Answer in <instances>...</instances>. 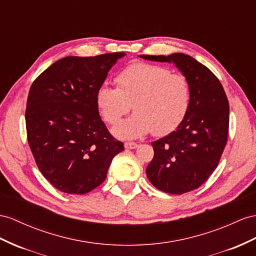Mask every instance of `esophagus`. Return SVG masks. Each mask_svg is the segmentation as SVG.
Instances as JSON below:
<instances>
[{"label":"esophagus","mask_w":256,"mask_h":256,"mask_svg":"<svg viewBox=\"0 0 256 256\" xmlns=\"http://www.w3.org/2000/svg\"><path fill=\"white\" fill-rule=\"evenodd\" d=\"M124 147H126V149H135L138 147V145H137L136 142H126V144H124Z\"/></svg>","instance_id":"34e87169"}]
</instances>
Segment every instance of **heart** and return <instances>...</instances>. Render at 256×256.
Returning <instances> with one entry per match:
<instances>
[{
	"mask_svg": "<svg viewBox=\"0 0 256 256\" xmlns=\"http://www.w3.org/2000/svg\"><path fill=\"white\" fill-rule=\"evenodd\" d=\"M116 88L102 85L96 104L104 120L114 126L130 110L135 114L114 128L120 138H135L152 130L172 132L184 119L189 104L187 78L158 64L135 62L116 78Z\"/></svg>",
	"mask_w": 256,
	"mask_h": 256,
	"instance_id": "obj_1",
	"label": "heart"
}]
</instances>
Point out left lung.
<instances>
[{"label": "left lung", "instance_id": "left-lung-1", "mask_svg": "<svg viewBox=\"0 0 256 256\" xmlns=\"http://www.w3.org/2000/svg\"><path fill=\"white\" fill-rule=\"evenodd\" d=\"M147 60L173 62L189 84V104L175 130L152 142L154 156L147 178L159 190L182 194L194 190L214 170L227 142L229 104L220 80L192 56L140 55Z\"/></svg>", "mask_w": 256, "mask_h": 256}]
</instances>
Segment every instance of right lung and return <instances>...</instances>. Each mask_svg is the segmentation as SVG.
I'll list each match as a JSON object with an SVG mask.
<instances>
[{
	"mask_svg": "<svg viewBox=\"0 0 256 256\" xmlns=\"http://www.w3.org/2000/svg\"><path fill=\"white\" fill-rule=\"evenodd\" d=\"M126 53L68 56L32 83L26 128L42 175L58 190L84 194L102 184L123 142L109 133L98 112L96 93Z\"/></svg>",
	"mask_w": 256,
	"mask_h": 256,
	"instance_id": "obj_1",
	"label": "right lung"
}]
</instances>
